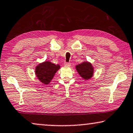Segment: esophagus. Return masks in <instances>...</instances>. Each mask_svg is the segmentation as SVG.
I'll use <instances>...</instances> for the list:
<instances>
[{"label": "esophagus", "mask_w": 133, "mask_h": 133, "mask_svg": "<svg viewBox=\"0 0 133 133\" xmlns=\"http://www.w3.org/2000/svg\"><path fill=\"white\" fill-rule=\"evenodd\" d=\"M64 66L66 67H70L71 66V63H64Z\"/></svg>", "instance_id": "obj_1"}]
</instances>
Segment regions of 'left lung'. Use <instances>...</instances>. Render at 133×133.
<instances>
[{"label":"left lung","mask_w":133,"mask_h":133,"mask_svg":"<svg viewBox=\"0 0 133 133\" xmlns=\"http://www.w3.org/2000/svg\"><path fill=\"white\" fill-rule=\"evenodd\" d=\"M76 70L82 78L84 80H89L93 76L94 67L91 63L84 61L76 66Z\"/></svg>","instance_id":"obj_1"}]
</instances>
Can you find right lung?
Wrapping results in <instances>:
<instances>
[{"label":"right lung","instance_id":"right-lung-1","mask_svg":"<svg viewBox=\"0 0 133 133\" xmlns=\"http://www.w3.org/2000/svg\"><path fill=\"white\" fill-rule=\"evenodd\" d=\"M59 69L60 66L59 64L56 65L49 61H46L35 67V74L41 83L47 85L50 83L56 72Z\"/></svg>","mask_w":133,"mask_h":133}]
</instances>
